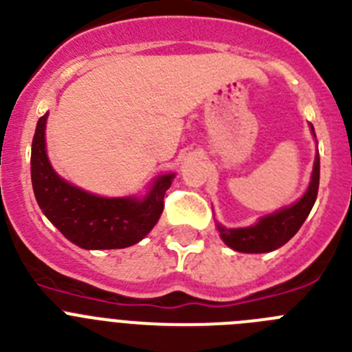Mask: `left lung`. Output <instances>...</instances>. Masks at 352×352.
Masks as SVG:
<instances>
[{"label": "left lung", "mask_w": 352, "mask_h": 352, "mask_svg": "<svg viewBox=\"0 0 352 352\" xmlns=\"http://www.w3.org/2000/svg\"><path fill=\"white\" fill-rule=\"evenodd\" d=\"M314 132V126L310 125ZM319 155L314 162L312 182H310L309 190L305 192L303 197L292 206L284 208L276 213L268 214L261 219L256 226L241 227V229H227V227H219L220 238L227 247L232 250L245 252V254H263V252H272L285 245L292 236L300 231V227L309 217L314 203L317 199V190H319Z\"/></svg>", "instance_id": "obj_1"}]
</instances>
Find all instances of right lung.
I'll use <instances>...</instances> for the list:
<instances>
[{"mask_svg": "<svg viewBox=\"0 0 352 352\" xmlns=\"http://www.w3.org/2000/svg\"><path fill=\"white\" fill-rule=\"evenodd\" d=\"M45 121L36 123L31 144V183L36 203L61 234L86 250L125 248L141 241L164 210L174 174L157 178L144 199L98 197L61 179L45 153Z\"/></svg>", "mask_w": 352, "mask_h": 352, "instance_id": "obj_1", "label": "right lung"}]
</instances>
